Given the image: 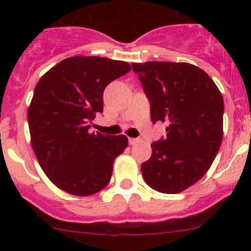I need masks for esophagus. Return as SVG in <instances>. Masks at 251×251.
Wrapping results in <instances>:
<instances>
[{
  "mask_svg": "<svg viewBox=\"0 0 251 251\" xmlns=\"http://www.w3.org/2000/svg\"><path fill=\"white\" fill-rule=\"evenodd\" d=\"M138 142H139V139H138V138H128L129 145H134V144H137Z\"/></svg>",
  "mask_w": 251,
  "mask_h": 251,
  "instance_id": "esophagus-1",
  "label": "esophagus"
}]
</instances>
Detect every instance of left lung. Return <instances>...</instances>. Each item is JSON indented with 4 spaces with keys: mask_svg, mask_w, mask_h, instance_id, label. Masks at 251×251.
Masks as SVG:
<instances>
[{
    "mask_svg": "<svg viewBox=\"0 0 251 251\" xmlns=\"http://www.w3.org/2000/svg\"><path fill=\"white\" fill-rule=\"evenodd\" d=\"M151 106V120L168 124L166 137L151 144L142 164L146 184L178 194L206 174L221 148L224 102L203 70L186 62L132 63Z\"/></svg>",
    "mask_w": 251,
    "mask_h": 251,
    "instance_id": "1",
    "label": "left lung"
}]
</instances>
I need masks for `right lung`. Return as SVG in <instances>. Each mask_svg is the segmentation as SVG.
<instances>
[{
    "instance_id": "1",
    "label": "right lung",
    "mask_w": 251,
    "mask_h": 251,
    "mask_svg": "<svg viewBox=\"0 0 251 251\" xmlns=\"http://www.w3.org/2000/svg\"><path fill=\"white\" fill-rule=\"evenodd\" d=\"M131 71L127 62L99 56H72L39 80L28 108L31 146L40 166L59 189L94 195L109 183L113 162L127 137L91 133L102 113L106 86Z\"/></svg>"
}]
</instances>
